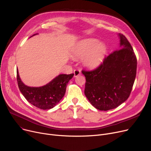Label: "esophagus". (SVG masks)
I'll return each mask as SVG.
<instances>
[{
    "label": "esophagus",
    "mask_w": 151,
    "mask_h": 151,
    "mask_svg": "<svg viewBox=\"0 0 151 151\" xmlns=\"http://www.w3.org/2000/svg\"><path fill=\"white\" fill-rule=\"evenodd\" d=\"M81 73V71L80 70H74V77L76 78L78 75H80Z\"/></svg>",
    "instance_id": "34e87169"
}]
</instances>
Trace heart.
<instances>
[{
  "label": "heart",
  "mask_w": 151,
  "mask_h": 151,
  "mask_svg": "<svg viewBox=\"0 0 151 151\" xmlns=\"http://www.w3.org/2000/svg\"><path fill=\"white\" fill-rule=\"evenodd\" d=\"M107 53L106 45L98 39L88 38L78 42L71 50L74 59H83V65L89 70H95L104 62Z\"/></svg>",
  "instance_id": "b5f03b06"
}]
</instances>
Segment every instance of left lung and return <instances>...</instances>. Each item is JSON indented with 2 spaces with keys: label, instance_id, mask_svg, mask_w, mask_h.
Instances as JSON below:
<instances>
[{
  "label": "left lung",
  "instance_id": "left-lung-1",
  "mask_svg": "<svg viewBox=\"0 0 151 151\" xmlns=\"http://www.w3.org/2000/svg\"><path fill=\"white\" fill-rule=\"evenodd\" d=\"M120 47L106 58L97 69L82 71L86 77L84 94L100 111L116 108L127 100L137 74V60L130 43L119 34Z\"/></svg>",
  "mask_w": 151,
  "mask_h": 151
}]
</instances>
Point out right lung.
<instances>
[{
    "instance_id": "1",
    "label": "right lung",
    "mask_w": 151,
    "mask_h": 151,
    "mask_svg": "<svg viewBox=\"0 0 151 151\" xmlns=\"http://www.w3.org/2000/svg\"><path fill=\"white\" fill-rule=\"evenodd\" d=\"M73 75L60 74L46 85L30 87L22 83L17 70V81L19 91L30 104L42 109H50L58 104L64 96L67 84Z\"/></svg>"
}]
</instances>
